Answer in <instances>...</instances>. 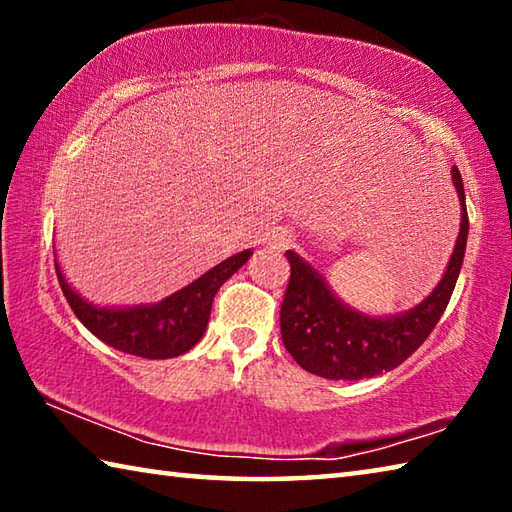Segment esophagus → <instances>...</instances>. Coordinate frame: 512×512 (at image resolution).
Segmentation results:
<instances>
[{
	"label": "esophagus",
	"mask_w": 512,
	"mask_h": 512,
	"mask_svg": "<svg viewBox=\"0 0 512 512\" xmlns=\"http://www.w3.org/2000/svg\"><path fill=\"white\" fill-rule=\"evenodd\" d=\"M291 241H293L291 232H289V230H284V228H277V230H273V232H271V235H268V246L275 248V250H284V248H289V246H291Z\"/></svg>",
	"instance_id": "esophagus-1"
}]
</instances>
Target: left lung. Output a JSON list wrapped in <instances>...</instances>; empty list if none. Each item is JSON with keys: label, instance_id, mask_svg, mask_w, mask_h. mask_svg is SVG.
Here are the masks:
<instances>
[{"label": "left lung", "instance_id": "left-lung-1", "mask_svg": "<svg viewBox=\"0 0 512 512\" xmlns=\"http://www.w3.org/2000/svg\"><path fill=\"white\" fill-rule=\"evenodd\" d=\"M452 183L461 203V230L440 282L418 305L388 316H370L336 296L325 275H320L296 250H287L291 264L289 289L284 293L280 325L284 348L311 375L357 381L400 366L427 341L447 309L467 246V207L463 180L452 167Z\"/></svg>", "mask_w": 512, "mask_h": 512}]
</instances>
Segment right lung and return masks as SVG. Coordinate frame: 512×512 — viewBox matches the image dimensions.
Masks as SVG:
<instances>
[{
    "mask_svg": "<svg viewBox=\"0 0 512 512\" xmlns=\"http://www.w3.org/2000/svg\"><path fill=\"white\" fill-rule=\"evenodd\" d=\"M253 250L223 259L198 280L151 305L106 307L85 300L63 275L56 250V275L76 318L110 348L142 359H173L203 339L212 314V300L228 277L244 266Z\"/></svg>",
    "mask_w": 512,
    "mask_h": 512,
    "instance_id": "obj_1",
    "label": "right lung"
}]
</instances>
